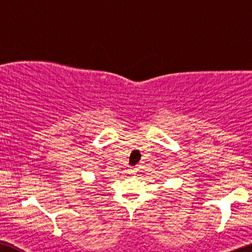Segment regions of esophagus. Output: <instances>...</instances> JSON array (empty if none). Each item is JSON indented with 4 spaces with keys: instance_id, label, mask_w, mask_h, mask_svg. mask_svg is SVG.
<instances>
[{
    "instance_id": "34e87169",
    "label": "esophagus",
    "mask_w": 252,
    "mask_h": 252,
    "mask_svg": "<svg viewBox=\"0 0 252 252\" xmlns=\"http://www.w3.org/2000/svg\"><path fill=\"white\" fill-rule=\"evenodd\" d=\"M137 170H138V168H136V167H129V168H127V173L134 174L137 172Z\"/></svg>"
}]
</instances>
